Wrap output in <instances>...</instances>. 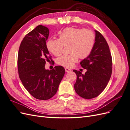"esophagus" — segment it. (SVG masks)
<instances>
[{"label":"esophagus","instance_id":"obj_1","mask_svg":"<svg viewBox=\"0 0 130 130\" xmlns=\"http://www.w3.org/2000/svg\"><path fill=\"white\" fill-rule=\"evenodd\" d=\"M65 70H66V72L68 73V72L71 71V69L68 68H65Z\"/></svg>","mask_w":130,"mask_h":130}]
</instances>
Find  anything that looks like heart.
Masks as SVG:
<instances>
[{
    "mask_svg": "<svg viewBox=\"0 0 130 130\" xmlns=\"http://www.w3.org/2000/svg\"><path fill=\"white\" fill-rule=\"evenodd\" d=\"M59 38L50 39L46 48L55 56H60L63 52L64 45H69V55L57 58V64L71 67L78 58H86L92 53L95 43V35L92 30L76 27H67L58 32Z\"/></svg>",
    "mask_w": 130,
    "mask_h": 130,
    "instance_id": "heart-1",
    "label": "heart"
}]
</instances>
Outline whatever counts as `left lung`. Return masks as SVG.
Wrapping results in <instances>:
<instances>
[{
  "label": "left lung",
  "mask_w": 130,
  "mask_h": 130,
  "mask_svg": "<svg viewBox=\"0 0 130 130\" xmlns=\"http://www.w3.org/2000/svg\"><path fill=\"white\" fill-rule=\"evenodd\" d=\"M95 43L92 53L80 62L82 68L87 69L85 75L74 70L77 78L74 89L80 96L93 99L103 92L107 85L112 72V58L105 38L95 30Z\"/></svg>",
  "instance_id": "obj_1"
}]
</instances>
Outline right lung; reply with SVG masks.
I'll use <instances>...</instances> for the list:
<instances>
[{
	"label": "right lung",
	"mask_w": 130,
	"mask_h": 130,
	"mask_svg": "<svg viewBox=\"0 0 130 130\" xmlns=\"http://www.w3.org/2000/svg\"><path fill=\"white\" fill-rule=\"evenodd\" d=\"M49 29L38 25L23 39L19 46L17 66L19 77L31 95L38 100L52 98L57 91L65 73L61 66L46 70V61H53L46 48Z\"/></svg>",
	"instance_id": "add662e5"
}]
</instances>
